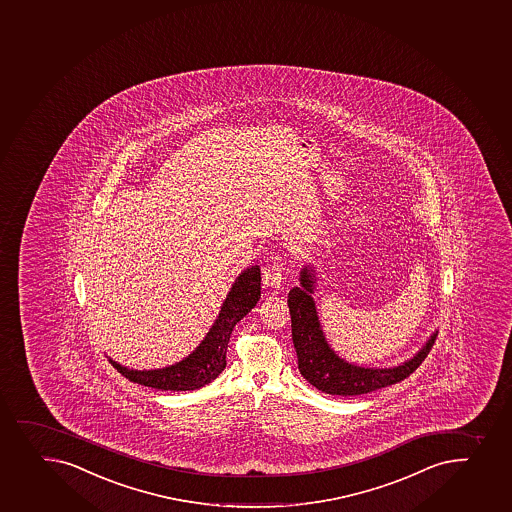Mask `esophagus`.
Masks as SVG:
<instances>
[{"instance_id":"esophagus-1","label":"esophagus","mask_w":512,"mask_h":512,"mask_svg":"<svg viewBox=\"0 0 512 512\" xmlns=\"http://www.w3.org/2000/svg\"><path fill=\"white\" fill-rule=\"evenodd\" d=\"M280 284H282V267L277 262H272L264 269V285L269 289H279Z\"/></svg>"}]
</instances>
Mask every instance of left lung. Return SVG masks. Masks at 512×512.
Instances as JSON below:
<instances>
[{
    "instance_id": "obj_1",
    "label": "left lung",
    "mask_w": 512,
    "mask_h": 512,
    "mask_svg": "<svg viewBox=\"0 0 512 512\" xmlns=\"http://www.w3.org/2000/svg\"><path fill=\"white\" fill-rule=\"evenodd\" d=\"M317 280L316 267L306 265L299 275L301 285L292 287L287 299L299 371L317 390L327 395H363L405 380L427 358L437 338V331L432 332L417 353L396 366L368 368L348 363L331 348L322 331L314 301Z\"/></svg>"
}]
</instances>
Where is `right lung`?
I'll use <instances>...</instances> for the list:
<instances>
[{
  "instance_id": "obj_1",
  "label": "right lung",
  "mask_w": 512,
  "mask_h": 512,
  "mask_svg": "<svg viewBox=\"0 0 512 512\" xmlns=\"http://www.w3.org/2000/svg\"><path fill=\"white\" fill-rule=\"evenodd\" d=\"M260 267L252 265L238 274L220 312L205 338L186 358L158 369H131L109 358L112 366L139 385L164 391L198 390L218 378L227 366V348L233 327L252 311L260 299Z\"/></svg>"
}]
</instances>
